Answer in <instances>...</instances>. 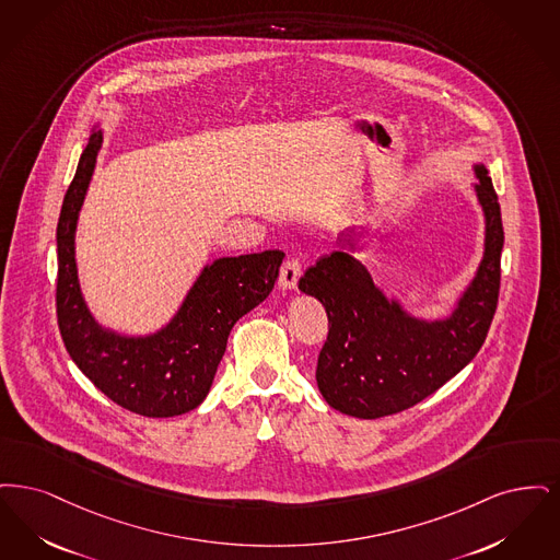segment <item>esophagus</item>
<instances>
[{
    "label": "esophagus",
    "instance_id": "34e87169",
    "mask_svg": "<svg viewBox=\"0 0 560 560\" xmlns=\"http://www.w3.org/2000/svg\"><path fill=\"white\" fill-rule=\"evenodd\" d=\"M299 278H301V264H299V259H287L284 266L280 268V278H278L280 287L292 291V289H296Z\"/></svg>",
    "mask_w": 560,
    "mask_h": 560
}]
</instances>
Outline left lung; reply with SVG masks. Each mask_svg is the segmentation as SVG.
<instances>
[{"instance_id": "obj_1", "label": "left lung", "mask_w": 560, "mask_h": 560, "mask_svg": "<svg viewBox=\"0 0 560 560\" xmlns=\"http://www.w3.org/2000/svg\"><path fill=\"white\" fill-rule=\"evenodd\" d=\"M475 175L486 250L452 316L420 319L387 299L351 255L353 234H345L341 250L319 257L299 280L301 292L316 296L328 314L316 381L335 410L368 420L404 412L454 378L486 342L500 294L504 228L486 165H475Z\"/></svg>"}]
</instances>
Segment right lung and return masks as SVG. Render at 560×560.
<instances>
[{"instance_id": "obj_1", "label": "right lung", "mask_w": 560, "mask_h": 560, "mask_svg": "<svg viewBox=\"0 0 560 560\" xmlns=\"http://www.w3.org/2000/svg\"><path fill=\"white\" fill-rule=\"evenodd\" d=\"M102 148L94 129L56 228V314L65 347L79 370L129 412L170 418L202 404L213 385L234 324L268 299L282 250L221 257L205 266L170 324L148 337H125L90 314L77 276L74 230Z\"/></svg>"}]
</instances>
